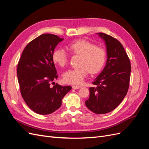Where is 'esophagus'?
Returning <instances> with one entry per match:
<instances>
[{
  "instance_id": "obj_1",
  "label": "esophagus",
  "mask_w": 149,
  "mask_h": 149,
  "mask_svg": "<svg viewBox=\"0 0 149 149\" xmlns=\"http://www.w3.org/2000/svg\"><path fill=\"white\" fill-rule=\"evenodd\" d=\"M80 88H81V86H72V88L74 89H78Z\"/></svg>"
}]
</instances>
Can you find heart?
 I'll return each instance as SVG.
<instances>
[{
	"label": "heart",
	"mask_w": 149,
	"mask_h": 149,
	"mask_svg": "<svg viewBox=\"0 0 149 149\" xmlns=\"http://www.w3.org/2000/svg\"><path fill=\"white\" fill-rule=\"evenodd\" d=\"M68 48L73 54L81 55L79 68L66 71L63 79L67 83L81 84L88 72L95 74L100 71L106 60V49L84 39H79L69 44ZM54 62L60 66H64L68 60V54L64 48H56L53 53Z\"/></svg>",
	"instance_id": "1"
}]
</instances>
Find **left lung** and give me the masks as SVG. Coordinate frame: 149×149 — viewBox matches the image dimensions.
<instances>
[{
    "instance_id": "1",
    "label": "left lung",
    "mask_w": 149,
    "mask_h": 149,
    "mask_svg": "<svg viewBox=\"0 0 149 149\" xmlns=\"http://www.w3.org/2000/svg\"><path fill=\"white\" fill-rule=\"evenodd\" d=\"M97 34L105 42L107 61L93 83L96 87L89 88V97L85 104L94 113L101 114L116 109L126 96L131 66L123 45L118 40L103 33Z\"/></svg>"
}]
</instances>
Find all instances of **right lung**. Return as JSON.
I'll list each match as a JSON object with an SVG mask.
<instances>
[{
    "instance_id": "1",
    "label": "right lung",
    "mask_w": 149,
    "mask_h": 149,
    "mask_svg": "<svg viewBox=\"0 0 149 149\" xmlns=\"http://www.w3.org/2000/svg\"><path fill=\"white\" fill-rule=\"evenodd\" d=\"M63 40L53 34H43L30 42L24 49L17 70L20 93L30 109L39 114H49L59 109L70 86L50 84L57 79L53 53Z\"/></svg>"
}]
</instances>
